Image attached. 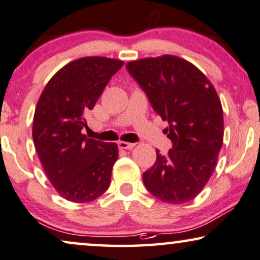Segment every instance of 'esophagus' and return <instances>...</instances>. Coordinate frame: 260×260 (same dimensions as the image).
Segmentation results:
<instances>
[{
  "mask_svg": "<svg viewBox=\"0 0 260 260\" xmlns=\"http://www.w3.org/2000/svg\"><path fill=\"white\" fill-rule=\"evenodd\" d=\"M119 147L122 148V150H131V148H133L136 146V144L133 143H126V141H119Z\"/></svg>",
  "mask_w": 260,
  "mask_h": 260,
  "instance_id": "34e87169",
  "label": "esophagus"
}]
</instances>
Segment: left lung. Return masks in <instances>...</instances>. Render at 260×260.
Masks as SVG:
<instances>
[{"label":"left lung","mask_w":260,"mask_h":260,"mask_svg":"<svg viewBox=\"0 0 260 260\" xmlns=\"http://www.w3.org/2000/svg\"><path fill=\"white\" fill-rule=\"evenodd\" d=\"M171 140L168 154L143 174L144 184L161 202L181 205L199 195L216 166L223 141L222 107L215 89L191 63L175 55L126 65Z\"/></svg>","instance_id":"1"}]
</instances>
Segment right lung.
Returning a JSON list of instances; mask_svg holds the SVG:
<instances>
[{
	"label": "right lung",
	"instance_id": "1",
	"mask_svg": "<svg viewBox=\"0 0 260 260\" xmlns=\"http://www.w3.org/2000/svg\"><path fill=\"white\" fill-rule=\"evenodd\" d=\"M123 61L85 57L71 61L45 86L33 119V141L45 174L58 193L85 203L110 184L117 145L83 134L85 114L94 108Z\"/></svg>",
	"mask_w": 260,
	"mask_h": 260
}]
</instances>
